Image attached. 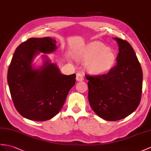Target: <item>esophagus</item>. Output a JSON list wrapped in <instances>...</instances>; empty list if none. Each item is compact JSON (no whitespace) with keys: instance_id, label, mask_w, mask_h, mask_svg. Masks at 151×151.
<instances>
[{"instance_id":"1","label":"esophagus","mask_w":151,"mask_h":151,"mask_svg":"<svg viewBox=\"0 0 151 151\" xmlns=\"http://www.w3.org/2000/svg\"><path fill=\"white\" fill-rule=\"evenodd\" d=\"M76 80L78 81H83L84 80V78L82 74H81L79 73H78L76 75Z\"/></svg>"}]
</instances>
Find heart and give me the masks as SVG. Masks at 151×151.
I'll return each instance as SVG.
<instances>
[{
  "label": "heart",
  "mask_w": 151,
  "mask_h": 151,
  "mask_svg": "<svg viewBox=\"0 0 151 151\" xmlns=\"http://www.w3.org/2000/svg\"><path fill=\"white\" fill-rule=\"evenodd\" d=\"M78 58L92 76L107 73L115 67L116 56L109 48L99 42L88 43L80 50Z\"/></svg>",
  "instance_id": "heart-1"
}]
</instances>
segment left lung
<instances>
[{"label": "left lung", "mask_w": 151, "mask_h": 151, "mask_svg": "<svg viewBox=\"0 0 151 151\" xmlns=\"http://www.w3.org/2000/svg\"><path fill=\"white\" fill-rule=\"evenodd\" d=\"M119 45L116 65L107 74L87 76L88 101L93 111L108 121L126 118L140 102L143 73L133 47L113 38Z\"/></svg>", "instance_id": "left-lung-1"}]
</instances>
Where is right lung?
I'll return each instance as SVG.
<instances>
[{"label":"right lung","mask_w":151,"mask_h":151,"mask_svg":"<svg viewBox=\"0 0 151 151\" xmlns=\"http://www.w3.org/2000/svg\"><path fill=\"white\" fill-rule=\"evenodd\" d=\"M55 40L31 38L18 46L8 71V83L16 109L24 118L46 121L60 111L70 90L76 83V73L63 74L56 63L42 54V65L33 63L40 54L57 49Z\"/></svg>","instance_id":"1"}]
</instances>
